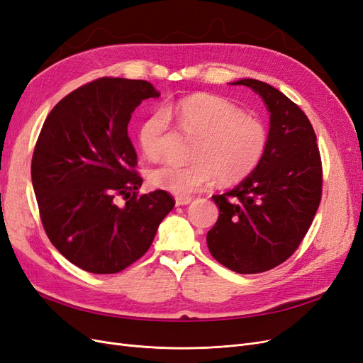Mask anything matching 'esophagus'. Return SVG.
<instances>
[{"instance_id":"esophagus-1","label":"esophagus","mask_w":363,"mask_h":363,"mask_svg":"<svg viewBox=\"0 0 363 363\" xmlns=\"http://www.w3.org/2000/svg\"><path fill=\"white\" fill-rule=\"evenodd\" d=\"M191 201H192L191 196H177V199H175V206H186Z\"/></svg>"}]
</instances>
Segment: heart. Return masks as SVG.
I'll return each instance as SVG.
<instances>
[{
  "label": "heart",
  "instance_id": "b5f03b06",
  "mask_svg": "<svg viewBox=\"0 0 363 363\" xmlns=\"http://www.w3.org/2000/svg\"><path fill=\"white\" fill-rule=\"evenodd\" d=\"M171 116L195 136L189 164L163 163L150 172V183L174 195H189L216 177L223 183L245 179L257 168L268 147V128L239 106L211 94H195L175 107L157 108L139 128V145L148 159H159Z\"/></svg>",
  "mask_w": 363,
  "mask_h": 363
}]
</instances>
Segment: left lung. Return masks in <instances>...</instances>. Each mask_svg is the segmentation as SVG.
<instances>
[{"label":"left lung","mask_w":363,"mask_h":363,"mask_svg":"<svg viewBox=\"0 0 363 363\" xmlns=\"http://www.w3.org/2000/svg\"><path fill=\"white\" fill-rule=\"evenodd\" d=\"M232 84L256 92L269 112L262 162L232 191L213 195L219 208L207 247L225 268L257 274L298 248L321 201L323 169L311 121L276 87L252 79Z\"/></svg>","instance_id":"8db88e82"}]
</instances>
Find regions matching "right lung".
<instances>
[{
	"label": "right lung",
	"instance_id": "right-lung-1",
	"mask_svg": "<svg viewBox=\"0 0 363 363\" xmlns=\"http://www.w3.org/2000/svg\"><path fill=\"white\" fill-rule=\"evenodd\" d=\"M159 96L145 80L104 77L65 96L43 123L31 159L42 224L60 255L87 272L115 274L144 256L175 204L160 189L138 196L127 131L135 108Z\"/></svg>",
	"mask_w": 363,
	"mask_h": 363
}]
</instances>
